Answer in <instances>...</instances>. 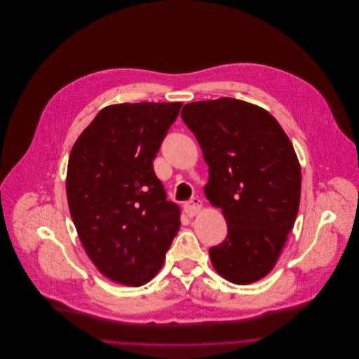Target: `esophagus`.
Listing matches in <instances>:
<instances>
[{"instance_id": "1", "label": "esophagus", "mask_w": 359, "mask_h": 359, "mask_svg": "<svg viewBox=\"0 0 359 359\" xmlns=\"http://www.w3.org/2000/svg\"><path fill=\"white\" fill-rule=\"evenodd\" d=\"M202 201L199 198H191L189 201L184 202V210L188 217H195V215L201 210Z\"/></svg>"}]
</instances>
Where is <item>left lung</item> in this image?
I'll use <instances>...</instances> for the list:
<instances>
[{"label": "left lung", "mask_w": 359, "mask_h": 359, "mask_svg": "<svg viewBox=\"0 0 359 359\" xmlns=\"http://www.w3.org/2000/svg\"><path fill=\"white\" fill-rule=\"evenodd\" d=\"M209 167L205 195L222 209L225 241L209 249L212 264L235 284L274 267L297 218L302 171L292 141L266 110L222 97L181 110Z\"/></svg>", "instance_id": "1"}]
</instances>
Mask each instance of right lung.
<instances>
[{"label":"right lung","mask_w":359,"mask_h":359,"mask_svg":"<svg viewBox=\"0 0 359 359\" xmlns=\"http://www.w3.org/2000/svg\"><path fill=\"white\" fill-rule=\"evenodd\" d=\"M182 103L104 107L70 151L66 195L79 239L102 274L126 285L163 267L181 209L167 199L153 160Z\"/></svg>","instance_id":"right-lung-1"}]
</instances>
